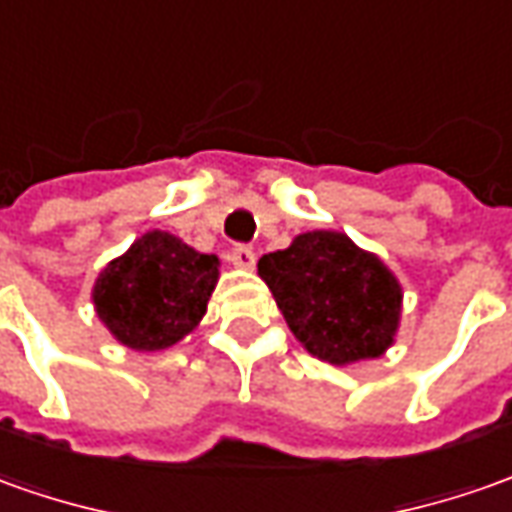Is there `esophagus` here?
I'll return each mask as SVG.
<instances>
[{
    "label": "esophagus",
    "instance_id": "1",
    "mask_svg": "<svg viewBox=\"0 0 512 512\" xmlns=\"http://www.w3.org/2000/svg\"><path fill=\"white\" fill-rule=\"evenodd\" d=\"M231 262L236 264V267H253V264H256V250L250 248V245H233Z\"/></svg>",
    "mask_w": 512,
    "mask_h": 512
}]
</instances>
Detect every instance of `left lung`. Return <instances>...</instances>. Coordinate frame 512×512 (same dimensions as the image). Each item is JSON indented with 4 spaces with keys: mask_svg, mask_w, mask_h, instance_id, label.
<instances>
[{
    "mask_svg": "<svg viewBox=\"0 0 512 512\" xmlns=\"http://www.w3.org/2000/svg\"><path fill=\"white\" fill-rule=\"evenodd\" d=\"M259 276L287 327L315 358L341 366L377 358L392 344L400 284L344 233H301L287 250L264 253Z\"/></svg>",
    "mask_w": 512,
    "mask_h": 512,
    "instance_id": "1",
    "label": "left lung"
}]
</instances>
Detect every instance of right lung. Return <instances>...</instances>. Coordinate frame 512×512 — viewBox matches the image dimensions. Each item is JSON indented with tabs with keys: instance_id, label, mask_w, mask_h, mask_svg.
Here are the masks:
<instances>
[{
	"instance_id": "1",
	"label": "right lung",
	"mask_w": 512,
	"mask_h": 512,
	"mask_svg": "<svg viewBox=\"0 0 512 512\" xmlns=\"http://www.w3.org/2000/svg\"><path fill=\"white\" fill-rule=\"evenodd\" d=\"M219 259L197 253L177 236H140L95 281V310L120 344L154 352L177 344L200 324L214 293Z\"/></svg>"
}]
</instances>
